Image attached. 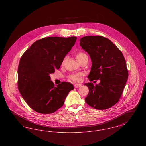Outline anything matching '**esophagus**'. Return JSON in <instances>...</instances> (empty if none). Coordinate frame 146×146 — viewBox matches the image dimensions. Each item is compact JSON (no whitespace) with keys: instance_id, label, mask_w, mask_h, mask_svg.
<instances>
[{"instance_id":"esophagus-1","label":"esophagus","mask_w":146,"mask_h":146,"mask_svg":"<svg viewBox=\"0 0 146 146\" xmlns=\"http://www.w3.org/2000/svg\"><path fill=\"white\" fill-rule=\"evenodd\" d=\"M74 87L75 88H79V87H80V86H82V84H74Z\"/></svg>"}]
</instances>
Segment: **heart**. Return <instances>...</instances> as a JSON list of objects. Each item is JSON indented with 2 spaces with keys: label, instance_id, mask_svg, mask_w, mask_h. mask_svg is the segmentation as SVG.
<instances>
[{
  "label": "heart",
  "instance_id": "b5f03b06",
  "mask_svg": "<svg viewBox=\"0 0 146 146\" xmlns=\"http://www.w3.org/2000/svg\"><path fill=\"white\" fill-rule=\"evenodd\" d=\"M86 55L83 53V52H78L76 55V60L78 61V62L82 59L83 57L85 56ZM83 76V74L79 73H75V74H72L70 76L69 78L70 79L72 80L73 82H80L82 80V76Z\"/></svg>",
  "mask_w": 146,
  "mask_h": 146
}]
</instances>
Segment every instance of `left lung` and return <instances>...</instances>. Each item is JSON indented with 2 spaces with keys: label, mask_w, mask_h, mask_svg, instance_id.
<instances>
[{
  "label": "left lung",
  "mask_w": 146,
  "mask_h": 146,
  "mask_svg": "<svg viewBox=\"0 0 146 146\" xmlns=\"http://www.w3.org/2000/svg\"><path fill=\"white\" fill-rule=\"evenodd\" d=\"M79 44L92 62L89 80H100L96 85L84 84L89 90L85 101L96 110L110 108L118 102L127 80L124 56L110 40L102 36H84Z\"/></svg>",
  "instance_id": "obj_1"
}]
</instances>
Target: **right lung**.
Returning a JSON list of instances; mask_svg holds the SVG:
<instances>
[{"instance_id":"add662e5","label":"right lung","mask_w":146,"mask_h":146,"mask_svg":"<svg viewBox=\"0 0 146 146\" xmlns=\"http://www.w3.org/2000/svg\"><path fill=\"white\" fill-rule=\"evenodd\" d=\"M77 38L47 37L35 42L22 56L18 68V88L34 111L50 114L62 106L73 85L62 82L55 86L50 74L59 69Z\"/></svg>"}]
</instances>
